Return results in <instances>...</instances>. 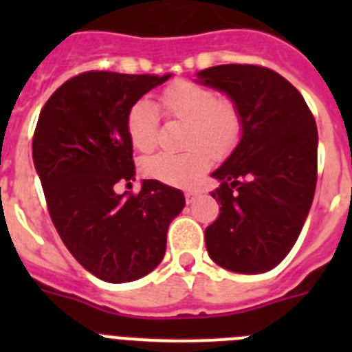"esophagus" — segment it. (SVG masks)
<instances>
[{
	"mask_svg": "<svg viewBox=\"0 0 352 352\" xmlns=\"http://www.w3.org/2000/svg\"><path fill=\"white\" fill-rule=\"evenodd\" d=\"M199 195V192L197 190H186L185 192V201H186V204H192L195 201V197H197Z\"/></svg>",
	"mask_w": 352,
	"mask_h": 352,
	"instance_id": "1",
	"label": "esophagus"
}]
</instances>
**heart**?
I'll use <instances>...</instances> for the list:
<instances>
[{
	"label": "heart",
	"mask_w": 352,
	"mask_h": 352,
	"mask_svg": "<svg viewBox=\"0 0 352 352\" xmlns=\"http://www.w3.org/2000/svg\"><path fill=\"white\" fill-rule=\"evenodd\" d=\"M167 116L186 123L183 142L190 146L183 153H158L142 164L149 178L174 186H190L210 167L211 155L222 157L238 144L243 130L239 109L231 98L217 96L208 86L192 80L170 84L160 95ZM129 141L141 153L157 144V109L148 98H139L125 120ZM195 146H192L191 144Z\"/></svg>",
	"instance_id": "obj_1"
}]
</instances>
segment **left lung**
Masks as SVG:
<instances>
[{
    "label": "left lung",
    "instance_id": "1",
    "mask_svg": "<svg viewBox=\"0 0 352 352\" xmlns=\"http://www.w3.org/2000/svg\"><path fill=\"white\" fill-rule=\"evenodd\" d=\"M197 82L226 93L243 130L232 153L211 173L222 204L206 227L211 259L234 273H264L296 243L317 182V126L303 96L287 79L257 65H219Z\"/></svg>",
    "mask_w": 352,
    "mask_h": 352
}]
</instances>
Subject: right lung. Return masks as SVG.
<instances>
[{"label":"right lung","mask_w":352,"mask_h":352,"mask_svg":"<svg viewBox=\"0 0 352 352\" xmlns=\"http://www.w3.org/2000/svg\"><path fill=\"white\" fill-rule=\"evenodd\" d=\"M170 77L84 72L51 95L33 135V162L65 247L84 270L111 284L138 280L164 259L167 229L185 208L178 188L135 182L129 109Z\"/></svg>","instance_id":"obj_1"}]
</instances>
